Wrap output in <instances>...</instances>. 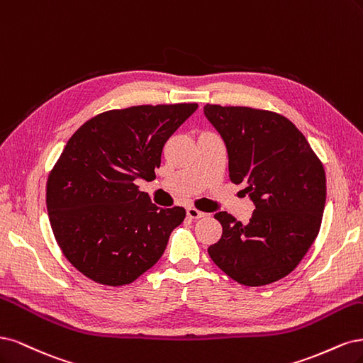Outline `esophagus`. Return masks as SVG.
<instances>
[{
	"label": "esophagus",
	"instance_id": "esophagus-1",
	"mask_svg": "<svg viewBox=\"0 0 363 363\" xmlns=\"http://www.w3.org/2000/svg\"><path fill=\"white\" fill-rule=\"evenodd\" d=\"M186 216H189L191 220H199V218H203L206 214L202 211H197L196 208H186Z\"/></svg>",
	"mask_w": 363,
	"mask_h": 363
}]
</instances>
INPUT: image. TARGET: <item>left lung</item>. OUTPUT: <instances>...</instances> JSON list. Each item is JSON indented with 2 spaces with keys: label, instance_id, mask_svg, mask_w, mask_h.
Segmentation results:
<instances>
[{
  "label": "left lung",
  "instance_id": "1",
  "mask_svg": "<svg viewBox=\"0 0 363 363\" xmlns=\"http://www.w3.org/2000/svg\"><path fill=\"white\" fill-rule=\"evenodd\" d=\"M203 113L226 145L230 181L245 184L256 208L245 225L217 213L223 233L208 253L241 285L273 284L294 270L318 235L324 167L306 137L284 116L209 104Z\"/></svg>",
  "mask_w": 363,
  "mask_h": 363
}]
</instances>
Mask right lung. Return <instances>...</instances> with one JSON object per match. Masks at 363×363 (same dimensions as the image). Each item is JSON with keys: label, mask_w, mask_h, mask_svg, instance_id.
<instances>
[{"label": "right lung", "mask_w": 363, "mask_h": 363, "mask_svg": "<svg viewBox=\"0 0 363 363\" xmlns=\"http://www.w3.org/2000/svg\"><path fill=\"white\" fill-rule=\"evenodd\" d=\"M197 104L137 105L101 113L69 138L46 182L57 244L98 284L134 282L164 253L181 206L158 208L134 184L155 178L162 146Z\"/></svg>", "instance_id": "add662e5"}]
</instances>
